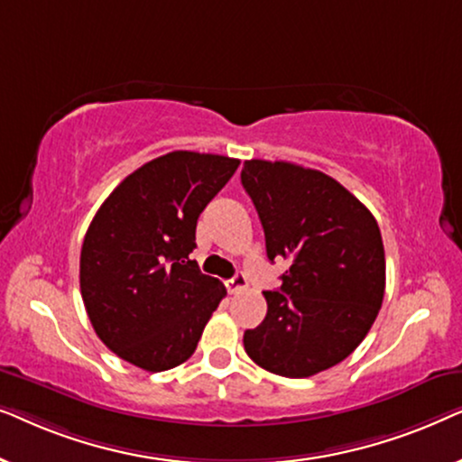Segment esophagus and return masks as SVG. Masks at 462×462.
I'll return each mask as SVG.
<instances>
[{"label": "esophagus", "mask_w": 462, "mask_h": 462, "mask_svg": "<svg viewBox=\"0 0 462 462\" xmlns=\"http://www.w3.org/2000/svg\"><path fill=\"white\" fill-rule=\"evenodd\" d=\"M225 286H226V290H229V294H239L242 290L248 288V280H245L244 273H236L231 280L225 282Z\"/></svg>", "instance_id": "1"}]
</instances>
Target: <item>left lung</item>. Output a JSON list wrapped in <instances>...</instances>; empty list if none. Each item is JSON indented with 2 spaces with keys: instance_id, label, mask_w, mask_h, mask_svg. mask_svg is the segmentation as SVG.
Returning a JSON list of instances; mask_svg holds the SVG:
<instances>
[{
  "instance_id": "1",
  "label": "left lung",
  "mask_w": 462,
  "mask_h": 462,
  "mask_svg": "<svg viewBox=\"0 0 462 462\" xmlns=\"http://www.w3.org/2000/svg\"><path fill=\"white\" fill-rule=\"evenodd\" d=\"M242 185L264 229L267 256L290 261L267 315L244 332L250 359L273 374L307 378L349 357L384 296V248L372 212L319 170L244 162Z\"/></svg>"
}]
</instances>
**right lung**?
<instances>
[{"label": "right lung", "instance_id": "add662e5", "mask_svg": "<svg viewBox=\"0 0 462 462\" xmlns=\"http://www.w3.org/2000/svg\"><path fill=\"white\" fill-rule=\"evenodd\" d=\"M239 160L172 151L113 189L88 226L79 288L98 338L147 372L187 362L225 299L217 277L189 261L199 214Z\"/></svg>", "mask_w": 462, "mask_h": 462}]
</instances>
